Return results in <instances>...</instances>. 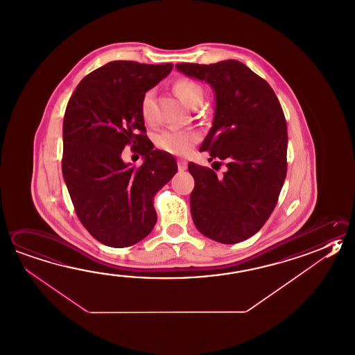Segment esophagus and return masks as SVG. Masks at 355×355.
<instances>
[{
	"instance_id": "esophagus-1",
	"label": "esophagus",
	"mask_w": 355,
	"mask_h": 355,
	"mask_svg": "<svg viewBox=\"0 0 355 355\" xmlns=\"http://www.w3.org/2000/svg\"><path fill=\"white\" fill-rule=\"evenodd\" d=\"M177 164H178V169L180 171H186L187 169V162L184 161V159H178Z\"/></svg>"
}]
</instances>
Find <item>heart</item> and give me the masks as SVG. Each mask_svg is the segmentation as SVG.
I'll return each instance as SVG.
<instances>
[{"label":"heart","instance_id":"obj_1","mask_svg":"<svg viewBox=\"0 0 355 355\" xmlns=\"http://www.w3.org/2000/svg\"><path fill=\"white\" fill-rule=\"evenodd\" d=\"M174 90L184 104L191 107L197 99L203 98V89L200 84L189 79H182L175 83ZM153 90H148L143 95L141 101V112L143 119L146 121H152L153 118ZM200 141V134L194 130H175L166 129L155 137V146L175 155H186L191 152L197 141Z\"/></svg>","mask_w":355,"mask_h":355}]
</instances>
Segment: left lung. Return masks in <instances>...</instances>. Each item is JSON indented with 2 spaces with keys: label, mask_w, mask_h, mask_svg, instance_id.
<instances>
[{
  "label": "left lung",
  "mask_w": 355,
  "mask_h": 355,
  "mask_svg": "<svg viewBox=\"0 0 355 355\" xmlns=\"http://www.w3.org/2000/svg\"><path fill=\"white\" fill-rule=\"evenodd\" d=\"M175 67L214 89V123L200 152L208 150L209 162L226 161L227 167L218 178L212 169L188 163L194 178L192 220L214 241L248 240L272 214L286 177L288 127L280 101L268 83L240 61Z\"/></svg>",
  "instance_id": "8db88e82"
}]
</instances>
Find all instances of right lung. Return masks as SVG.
I'll return each instance as SVG.
<instances>
[{"mask_svg":"<svg viewBox=\"0 0 355 355\" xmlns=\"http://www.w3.org/2000/svg\"><path fill=\"white\" fill-rule=\"evenodd\" d=\"M173 64L110 61L87 75L67 103L62 124V175L83 226L110 248H128L157 222L155 193L177 173L171 154L150 146L141 101ZM139 144L141 168L121 159Z\"/></svg>","mask_w":355,"mask_h":355,"instance_id":"right-lung-1","label":"right lung"}]
</instances>
